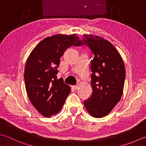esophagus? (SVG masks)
Segmentation results:
<instances>
[{"mask_svg":"<svg viewBox=\"0 0 146 146\" xmlns=\"http://www.w3.org/2000/svg\"><path fill=\"white\" fill-rule=\"evenodd\" d=\"M79 84H77V85H75V86H73V88L74 89V90H77V89L79 88Z\"/></svg>","mask_w":146,"mask_h":146,"instance_id":"esophagus-1","label":"esophagus"}]
</instances>
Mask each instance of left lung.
Here are the masks:
<instances>
[{
    "mask_svg": "<svg viewBox=\"0 0 146 146\" xmlns=\"http://www.w3.org/2000/svg\"><path fill=\"white\" fill-rule=\"evenodd\" d=\"M87 44L94 53L91 60V85L93 94L84 102L92 117H105L122 96L125 68L120 53L109 41L100 36L84 34L74 46Z\"/></svg>",
    "mask_w": 146,
    "mask_h": 146,
    "instance_id": "obj_1",
    "label": "left lung"
}]
</instances>
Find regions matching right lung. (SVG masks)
Instances as JSON below:
<instances>
[{"label":"right lung","mask_w":146,"mask_h":146,"mask_svg":"<svg viewBox=\"0 0 146 146\" xmlns=\"http://www.w3.org/2000/svg\"><path fill=\"white\" fill-rule=\"evenodd\" d=\"M78 40L76 34H56L44 38L32 50L25 68L26 90L31 104L45 117L60 111L71 88L56 70L65 50Z\"/></svg>","instance_id":"right-lung-1"}]
</instances>
